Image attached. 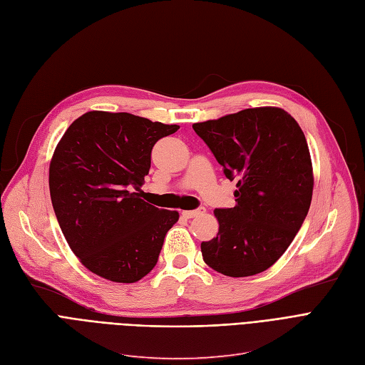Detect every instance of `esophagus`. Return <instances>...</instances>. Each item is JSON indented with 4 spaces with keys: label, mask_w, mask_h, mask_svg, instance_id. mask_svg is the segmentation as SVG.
<instances>
[{
    "label": "esophagus",
    "mask_w": 365,
    "mask_h": 365,
    "mask_svg": "<svg viewBox=\"0 0 365 365\" xmlns=\"http://www.w3.org/2000/svg\"><path fill=\"white\" fill-rule=\"evenodd\" d=\"M205 212H206L205 207H198V209H194V210H183L182 215L185 218H195V217H198V215L205 213Z\"/></svg>",
    "instance_id": "esophagus-1"
}]
</instances>
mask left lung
I'll return each instance as SVG.
<instances>
[{
	"instance_id": "obj_1",
	"label": "left lung",
	"mask_w": 365,
	"mask_h": 365,
	"mask_svg": "<svg viewBox=\"0 0 365 365\" xmlns=\"http://www.w3.org/2000/svg\"><path fill=\"white\" fill-rule=\"evenodd\" d=\"M227 179L236 180V206L215 209L217 237L201 242L203 260L227 277L271 267L304 224L313 197L305 135L281 108H248L192 125Z\"/></svg>"
}]
</instances>
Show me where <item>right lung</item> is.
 Instances as JSON below:
<instances>
[{
	"instance_id": "obj_1",
	"label": "right lung",
	"mask_w": 365,
	"mask_h": 365,
	"mask_svg": "<svg viewBox=\"0 0 365 365\" xmlns=\"http://www.w3.org/2000/svg\"><path fill=\"white\" fill-rule=\"evenodd\" d=\"M129 113L90 111L67 128L49 165V191L71 250L93 274L135 282L158 263L175 210L141 198L152 148L174 133Z\"/></svg>"
}]
</instances>
